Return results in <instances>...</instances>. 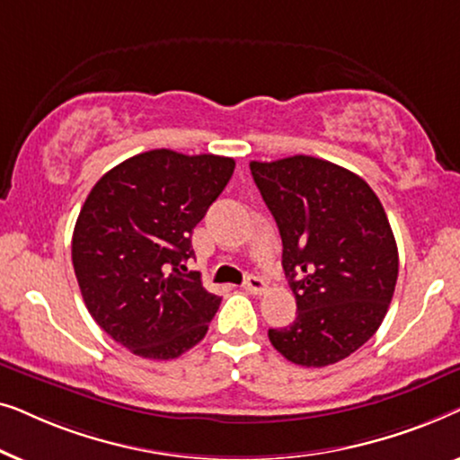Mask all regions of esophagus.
I'll use <instances>...</instances> for the list:
<instances>
[{"label":"esophagus","mask_w":460,"mask_h":460,"mask_svg":"<svg viewBox=\"0 0 460 460\" xmlns=\"http://www.w3.org/2000/svg\"><path fill=\"white\" fill-rule=\"evenodd\" d=\"M243 288L247 293H251V295H261L263 291H266V282H263L260 276H247V280H244V285H243Z\"/></svg>","instance_id":"1"}]
</instances>
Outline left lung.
<instances>
[{
    "label": "left lung",
    "instance_id": "obj_1",
    "mask_svg": "<svg viewBox=\"0 0 460 460\" xmlns=\"http://www.w3.org/2000/svg\"><path fill=\"white\" fill-rule=\"evenodd\" d=\"M249 167L279 226L297 301V316L270 329V341L299 367L343 360L375 335L395 291L398 247L385 209L360 175L316 156Z\"/></svg>",
    "mask_w": 460,
    "mask_h": 460
}]
</instances>
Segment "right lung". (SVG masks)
Masks as SVG:
<instances>
[{
	"label": "right lung",
	"mask_w": 460,
	"mask_h": 460,
	"mask_svg": "<svg viewBox=\"0 0 460 460\" xmlns=\"http://www.w3.org/2000/svg\"><path fill=\"white\" fill-rule=\"evenodd\" d=\"M234 173V159L156 148L96 181L73 232L81 295L106 335L148 360H172L207 335L222 297L207 291L192 230Z\"/></svg>",
	"instance_id": "obj_1"
}]
</instances>
